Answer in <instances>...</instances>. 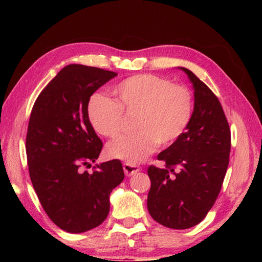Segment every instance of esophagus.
<instances>
[{
    "label": "esophagus",
    "instance_id": "esophagus-1",
    "mask_svg": "<svg viewBox=\"0 0 262 262\" xmlns=\"http://www.w3.org/2000/svg\"><path fill=\"white\" fill-rule=\"evenodd\" d=\"M141 170V167L136 164L133 163H123V171H125L126 176H133L135 174L136 172H139Z\"/></svg>",
    "mask_w": 262,
    "mask_h": 262
}]
</instances>
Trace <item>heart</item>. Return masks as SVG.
Here are the masks:
<instances>
[{"label":"heart","mask_w":262,"mask_h":262,"mask_svg":"<svg viewBox=\"0 0 262 262\" xmlns=\"http://www.w3.org/2000/svg\"><path fill=\"white\" fill-rule=\"evenodd\" d=\"M117 101L96 94L89 100L88 120L104 137L121 130L123 113L134 114L132 134L119 136L106 147V155L136 163L154 152L157 145L168 147L187 130L194 112L189 89L152 74L133 75L113 89Z\"/></svg>","instance_id":"obj_1"}]
</instances>
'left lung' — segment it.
Listing matches in <instances>:
<instances>
[{
    "instance_id": "8db88e82",
    "label": "left lung",
    "mask_w": 262,
    "mask_h": 262,
    "mask_svg": "<svg viewBox=\"0 0 262 262\" xmlns=\"http://www.w3.org/2000/svg\"><path fill=\"white\" fill-rule=\"evenodd\" d=\"M194 112L187 130L157 156L164 167H148V210L159 224L188 229L214 206L229 165L231 132L219 98L190 70Z\"/></svg>"
}]
</instances>
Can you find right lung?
Segmentation results:
<instances>
[{
    "label": "right lung",
    "instance_id": "add662e5",
    "mask_svg": "<svg viewBox=\"0 0 262 262\" xmlns=\"http://www.w3.org/2000/svg\"><path fill=\"white\" fill-rule=\"evenodd\" d=\"M117 73L82 64L64 67L40 92L31 112L26 157L33 188L43 210L70 233L98 227L110 211V194L125 178L113 159L90 167L103 142L88 120L96 90Z\"/></svg>",
    "mask_w": 262,
    "mask_h": 262
}]
</instances>
